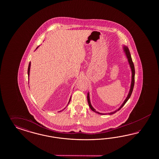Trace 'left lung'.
<instances>
[{"mask_svg": "<svg viewBox=\"0 0 159 159\" xmlns=\"http://www.w3.org/2000/svg\"><path fill=\"white\" fill-rule=\"evenodd\" d=\"M123 49H124V51L125 52V55H126V57L128 58V62H129V65H130L131 71H132V81H131V84H130V90H129V93H128V96H127V97L126 98L125 101H124V102H123V103H122V104L120 106V107L118 110H116V111L109 113L108 114H110V115L116 113V111H119V110H120V108H121L123 106L125 105V103L127 102V101L129 100V98H130V96H131V94H132V91H133V89H134V84H135V67H134V63H133V62H132V58H131V56H130L129 50L128 48L127 47H126V46H124ZM87 101H88V103H89V107H90V109L92 110V111H94V112H96V113H98V114H102V115L105 114H101V113H100V112H97V111H96V110H95V109L92 107V104H91V102H90V95H89V93H87Z\"/></svg>", "mask_w": 159, "mask_h": 159, "instance_id": "8db88e82", "label": "left lung"}]
</instances>
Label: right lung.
<instances>
[{
    "label": "right lung",
    "instance_id": "obj_1",
    "mask_svg": "<svg viewBox=\"0 0 159 159\" xmlns=\"http://www.w3.org/2000/svg\"><path fill=\"white\" fill-rule=\"evenodd\" d=\"M37 47V48H38ZM37 48H36V49H37ZM30 66H31V62H30V63H29V67H28V76L29 77V75H30ZM70 99H71V97L70 98V100H69V102H68V104L69 103V102H70ZM68 104H67V105H68ZM65 108L63 109V110H65ZM63 110H62V111H60L59 112H61V111H62Z\"/></svg>",
    "mask_w": 159,
    "mask_h": 159
}]
</instances>
